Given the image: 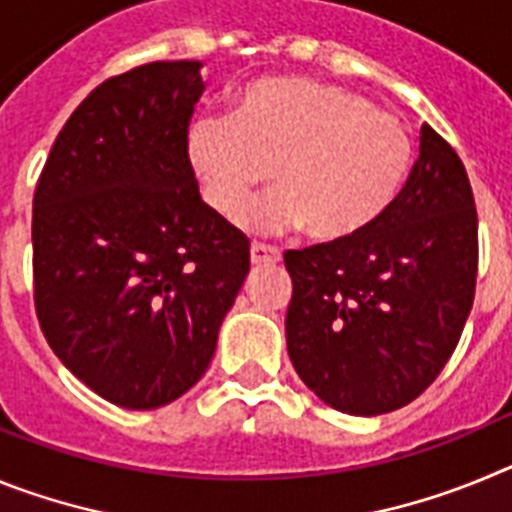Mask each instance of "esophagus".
I'll return each mask as SVG.
<instances>
[{
	"label": "esophagus",
	"mask_w": 512,
	"mask_h": 512,
	"mask_svg": "<svg viewBox=\"0 0 512 512\" xmlns=\"http://www.w3.org/2000/svg\"><path fill=\"white\" fill-rule=\"evenodd\" d=\"M282 259L279 248L266 246V243H251V264L253 266H264V264H277Z\"/></svg>",
	"instance_id": "esophagus-1"
}]
</instances>
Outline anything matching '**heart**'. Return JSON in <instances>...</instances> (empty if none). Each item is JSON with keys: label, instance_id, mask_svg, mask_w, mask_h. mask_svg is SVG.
Returning <instances> with one entry per match:
<instances>
[{"label": "heart", "instance_id": "heart-1", "mask_svg": "<svg viewBox=\"0 0 512 512\" xmlns=\"http://www.w3.org/2000/svg\"><path fill=\"white\" fill-rule=\"evenodd\" d=\"M187 158L205 200L235 217L250 192L280 184L238 216L251 230L302 228L341 243L372 228L397 200L413 166L400 117L359 92L300 76L248 84L233 115L194 117Z\"/></svg>", "mask_w": 512, "mask_h": 512}]
</instances>
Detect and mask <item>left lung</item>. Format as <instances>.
<instances>
[{"mask_svg": "<svg viewBox=\"0 0 512 512\" xmlns=\"http://www.w3.org/2000/svg\"><path fill=\"white\" fill-rule=\"evenodd\" d=\"M477 207L454 148L420 130L392 207L341 243L284 253L287 351L302 382L348 415L413 402L441 374L477 287Z\"/></svg>", "mask_w": 512, "mask_h": 512, "instance_id": "obj_1", "label": "left lung"}]
</instances>
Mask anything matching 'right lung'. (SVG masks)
<instances>
[{
    "instance_id": "add662e5",
    "label": "right lung",
    "mask_w": 512,
    "mask_h": 512,
    "mask_svg": "<svg viewBox=\"0 0 512 512\" xmlns=\"http://www.w3.org/2000/svg\"><path fill=\"white\" fill-rule=\"evenodd\" d=\"M200 61L102 81L45 158L33 297L53 354L128 410L169 405L210 366L251 243L207 207L187 158Z\"/></svg>"
}]
</instances>
